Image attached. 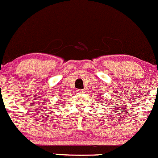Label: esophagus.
I'll return each instance as SVG.
<instances>
[{
    "mask_svg": "<svg viewBox=\"0 0 158 158\" xmlns=\"http://www.w3.org/2000/svg\"><path fill=\"white\" fill-rule=\"evenodd\" d=\"M78 92H79V93H80V94H83V93H85V89H78Z\"/></svg>",
    "mask_w": 158,
    "mask_h": 158,
    "instance_id": "1",
    "label": "esophagus"
}]
</instances>
